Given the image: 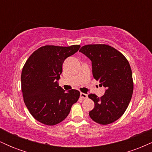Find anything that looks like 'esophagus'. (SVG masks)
Here are the masks:
<instances>
[{
    "label": "esophagus",
    "instance_id": "esophagus-1",
    "mask_svg": "<svg viewBox=\"0 0 152 152\" xmlns=\"http://www.w3.org/2000/svg\"><path fill=\"white\" fill-rule=\"evenodd\" d=\"M80 96H81V98L83 99L88 98V95L84 93H81V94H80Z\"/></svg>",
    "mask_w": 152,
    "mask_h": 152
}]
</instances>
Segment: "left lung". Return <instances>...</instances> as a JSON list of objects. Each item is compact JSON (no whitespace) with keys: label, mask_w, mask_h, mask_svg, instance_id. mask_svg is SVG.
I'll return each mask as SVG.
<instances>
[{"label":"left lung","mask_w":152,"mask_h":152,"mask_svg":"<svg viewBox=\"0 0 152 152\" xmlns=\"http://www.w3.org/2000/svg\"><path fill=\"white\" fill-rule=\"evenodd\" d=\"M79 51L91 59L94 78L106 88L102 97L92 94L88 96L95 104L90 117L102 125L113 123L124 114L133 94L129 63L121 52L109 45H86Z\"/></svg>","instance_id":"obj_1"}]
</instances>
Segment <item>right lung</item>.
Instances as JSON below:
<instances>
[{
  "instance_id": "add662e5",
  "label": "right lung",
  "mask_w": 152,
  "mask_h": 152,
  "mask_svg": "<svg viewBox=\"0 0 152 152\" xmlns=\"http://www.w3.org/2000/svg\"><path fill=\"white\" fill-rule=\"evenodd\" d=\"M80 47L42 46L31 54L23 66L21 90L24 103L35 119L43 124L53 126L64 121L79 99L78 91L66 92L57 81L64 60Z\"/></svg>"
}]
</instances>
